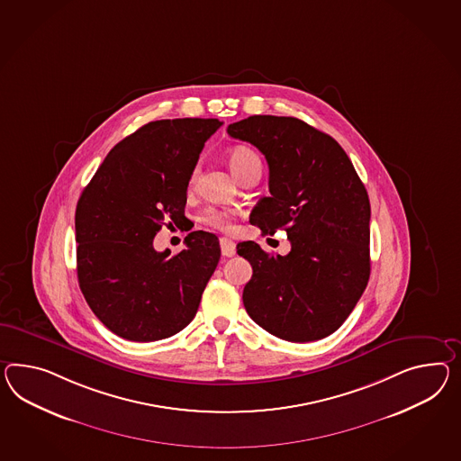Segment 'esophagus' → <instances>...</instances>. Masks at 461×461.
<instances>
[{
	"label": "esophagus",
	"instance_id": "1",
	"mask_svg": "<svg viewBox=\"0 0 461 461\" xmlns=\"http://www.w3.org/2000/svg\"><path fill=\"white\" fill-rule=\"evenodd\" d=\"M221 250H222L224 258H232L236 254V242L227 239V237H222L221 239Z\"/></svg>",
	"mask_w": 461,
	"mask_h": 461
}]
</instances>
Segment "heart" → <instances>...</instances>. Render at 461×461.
<instances>
[{
	"instance_id": "b5f03b06",
	"label": "heart",
	"mask_w": 461,
	"mask_h": 461,
	"mask_svg": "<svg viewBox=\"0 0 461 461\" xmlns=\"http://www.w3.org/2000/svg\"><path fill=\"white\" fill-rule=\"evenodd\" d=\"M227 162L239 178L244 177L250 170H260L262 168V162H260L258 152L252 150L250 147H246V145L232 147L227 152ZM199 176H201V170H199V167H195L190 174L189 187H195ZM203 222L211 225L213 229H219V230H230V227H232V221H230L229 212L219 211V209L207 211V213L203 215Z\"/></svg>"
}]
</instances>
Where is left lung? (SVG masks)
<instances>
[{"label": "left lung", "mask_w": 461, "mask_h": 461, "mask_svg": "<svg viewBox=\"0 0 461 461\" xmlns=\"http://www.w3.org/2000/svg\"><path fill=\"white\" fill-rule=\"evenodd\" d=\"M227 133L252 143L269 166V197L250 213L264 234L287 232L291 252L274 256L248 240L237 254L252 266L242 301L252 321L293 342L332 334L369 279L367 192L341 145L294 117L252 115Z\"/></svg>", "instance_id": "8db88e82"}]
</instances>
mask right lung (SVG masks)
I'll use <instances>...</instances> for the list:
<instances>
[{"mask_svg":"<svg viewBox=\"0 0 461 461\" xmlns=\"http://www.w3.org/2000/svg\"><path fill=\"white\" fill-rule=\"evenodd\" d=\"M217 119L157 120L117 143L83 189L75 212L77 274L108 330L158 341L184 330L219 259L215 234L194 230L185 249L157 252L154 237L185 221L187 187Z\"/></svg>","mask_w":461,"mask_h":461,"instance_id":"1","label":"right lung"}]
</instances>
